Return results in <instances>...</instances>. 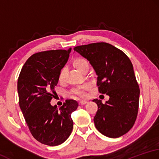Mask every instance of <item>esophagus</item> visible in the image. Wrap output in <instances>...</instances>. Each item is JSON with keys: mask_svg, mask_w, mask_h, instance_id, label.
Returning <instances> with one entry per match:
<instances>
[{"mask_svg": "<svg viewBox=\"0 0 159 159\" xmlns=\"http://www.w3.org/2000/svg\"><path fill=\"white\" fill-rule=\"evenodd\" d=\"M87 103H88V102H87L86 101H82V102H80V106H84V105L86 104Z\"/></svg>", "mask_w": 159, "mask_h": 159, "instance_id": "obj_1", "label": "esophagus"}]
</instances>
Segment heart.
<instances>
[{
  "mask_svg": "<svg viewBox=\"0 0 159 159\" xmlns=\"http://www.w3.org/2000/svg\"><path fill=\"white\" fill-rule=\"evenodd\" d=\"M72 65L75 69L81 73H86L89 69V63L86 58L82 57H75L72 61ZM66 80V70L65 69H61L58 75V82L60 84H64ZM91 84L86 83L76 87L71 90V94L73 97L77 98H84L86 97V91L91 88Z\"/></svg>",
  "mask_w": 159,
  "mask_h": 159,
  "instance_id": "obj_1",
  "label": "heart"
}]
</instances>
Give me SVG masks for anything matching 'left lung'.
<instances>
[{
  "label": "left lung",
  "instance_id": "8db88e82",
  "mask_svg": "<svg viewBox=\"0 0 159 159\" xmlns=\"http://www.w3.org/2000/svg\"><path fill=\"white\" fill-rule=\"evenodd\" d=\"M74 51L89 61L98 75L99 93L110 97L105 103L93 100L98 106L93 119L96 128L106 137H121L134 125L139 109L140 90L131 61L106 43L82 45Z\"/></svg>",
  "mask_w": 159,
  "mask_h": 159
}]
</instances>
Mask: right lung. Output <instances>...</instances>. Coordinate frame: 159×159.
<instances>
[{
  "mask_svg": "<svg viewBox=\"0 0 159 159\" xmlns=\"http://www.w3.org/2000/svg\"><path fill=\"white\" fill-rule=\"evenodd\" d=\"M69 50H51L34 54L22 66L18 80L19 105L33 137L41 143H63L73 130L71 113L78 107L75 100L51 106L58 75L69 59Z\"/></svg>",
  "mask_w": 159,
  "mask_h": 159,
  "instance_id": "1",
  "label": "right lung"
}]
</instances>
